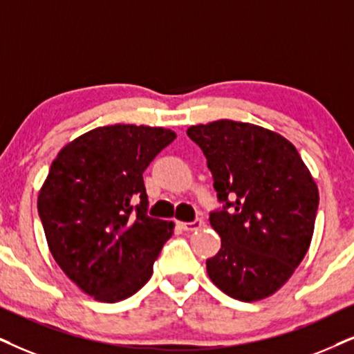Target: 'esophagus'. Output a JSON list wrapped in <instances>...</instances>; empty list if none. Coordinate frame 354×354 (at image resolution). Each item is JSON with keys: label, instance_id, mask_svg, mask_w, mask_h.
I'll list each match as a JSON object with an SVG mask.
<instances>
[{"label": "esophagus", "instance_id": "1", "mask_svg": "<svg viewBox=\"0 0 354 354\" xmlns=\"http://www.w3.org/2000/svg\"><path fill=\"white\" fill-rule=\"evenodd\" d=\"M204 225V222L201 221V218H198V221H194V222H181L180 223V227L185 232H194V230H199L201 227Z\"/></svg>", "mask_w": 354, "mask_h": 354}]
</instances>
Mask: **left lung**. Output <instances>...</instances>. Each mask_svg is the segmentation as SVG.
Masks as SVG:
<instances>
[{
    "label": "left lung",
    "mask_w": 354,
    "mask_h": 354,
    "mask_svg": "<svg viewBox=\"0 0 354 354\" xmlns=\"http://www.w3.org/2000/svg\"><path fill=\"white\" fill-rule=\"evenodd\" d=\"M187 136L207 158L223 210L210 214L222 239L207 274L243 302L272 296L306 257L314 235L319 187L288 138L248 122L191 125Z\"/></svg>",
    "instance_id": "left-lung-1"
}]
</instances>
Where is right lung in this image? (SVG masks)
<instances>
[{
  "label": "right lung",
  "instance_id": "add662e5",
  "mask_svg": "<svg viewBox=\"0 0 354 354\" xmlns=\"http://www.w3.org/2000/svg\"><path fill=\"white\" fill-rule=\"evenodd\" d=\"M174 138L163 127L106 125L68 142L50 165L37 198L48 250L96 301L136 294L173 235V222L147 216L142 174Z\"/></svg>",
  "mask_w": 354,
  "mask_h": 354
}]
</instances>
